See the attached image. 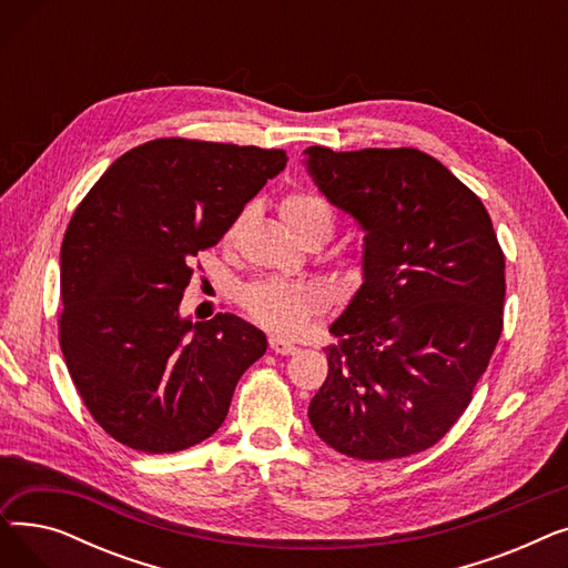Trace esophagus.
<instances>
[{"label": "esophagus", "instance_id": "obj_1", "mask_svg": "<svg viewBox=\"0 0 568 568\" xmlns=\"http://www.w3.org/2000/svg\"><path fill=\"white\" fill-rule=\"evenodd\" d=\"M268 347H272L276 354H283V356H290V354H294L296 349V345H292L290 341H285V338H281V336H268Z\"/></svg>", "mask_w": 568, "mask_h": 568}]
</instances>
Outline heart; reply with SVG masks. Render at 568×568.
Returning a JSON list of instances; mask_svg holds the SVG:
<instances>
[{
  "instance_id": "b5f03b06",
  "label": "heart",
  "mask_w": 568,
  "mask_h": 568,
  "mask_svg": "<svg viewBox=\"0 0 568 568\" xmlns=\"http://www.w3.org/2000/svg\"><path fill=\"white\" fill-rule=\"evenodd\" d=\"M281 214L296 239L311 230L324 232L326 239L334 232V214L329 204L313 193L287 195L281 204ZM239 300L257 324L283 336H300L306 332V326L329 304L324 287L283 278L248 283Z\"/></svg>"
}]
</instances>
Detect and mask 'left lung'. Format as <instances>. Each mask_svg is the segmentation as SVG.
I'll use <instances>...</instances> for the list:
<instances>
[{"mask_svg":"<svg viewBox=\"0 0 568 568\" xmlns=\"http://www.w3.org/2000/svg\"><path fill=\"white\" fill-rule=\"evenodd\" d=\"M320 193L364 236V283L329 326L308 419L359 460L430 449L467 409L501 334L504 253L484 202L419 149H306Z\"/></svg>","mask_w":568,"mask_h":568,"instance_id":"8db88e82","label":"left lung"}]
</instances>
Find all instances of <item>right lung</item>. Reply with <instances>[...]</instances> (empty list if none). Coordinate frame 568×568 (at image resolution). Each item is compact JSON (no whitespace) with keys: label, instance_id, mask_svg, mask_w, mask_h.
I'll list each match as a JSON object with an SVG mask.
<instances>
[{"label":"right lung","instance_id":"add662e5","mask_svg":"<svg viewBox=\"0 0 568 568\" xmlns=\"http://www.w3.org/2000/svg\"><path fill=\"white\" fill-rule=\"evenodd\" d=\"M283 149L184 138L119 156L78 204L59 255V345L97 424L144 454L212 437L266 336L232 313L179 315L193 257L219 244Z\"/></svg>","mask_w":568,"mask_h":568}]
</instances>
